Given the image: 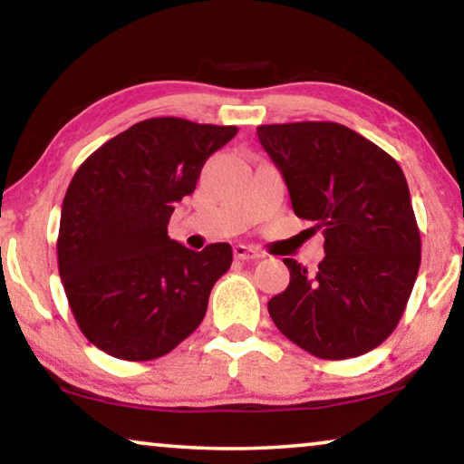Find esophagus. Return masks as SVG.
<instances>
[{
    "label": "esophagus",
    "instance_id": "esophagus-1",
    "mask_svg": "<svg viewBox=\"0 0 464 464\" xmlns=\"http://www.w3.org/2000/svg\"><path fill=\"white\" fill-rule=\"evenodd\" d=\"M233 254L237 260H258L262 256L258 250H254V247H247V246H235Z\"/></svg>",
    "mask_w": 464,
    "mask_h": 464
}]
</instances>
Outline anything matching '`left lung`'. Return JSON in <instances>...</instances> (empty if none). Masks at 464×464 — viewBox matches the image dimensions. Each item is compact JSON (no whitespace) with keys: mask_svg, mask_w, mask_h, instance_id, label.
Masks as SVG:
<instances>
[{"mask_svg":"<svg viewBox=\"0 0 464 464\" xmlns=\"http://www.w3.org/2000/svg\"><path fill=\"white\" fill-rule=\"evenodd\" d=\"M295 217L314 220L324 258L314 273L285 258L289 285L268 302L276 329L324 361L383 343L402 319L420 265L409 183L379 145L337 122L260 124Z\"/></svg>","mask_w":464,"mask_h":464,"instance_id":"obj_1","label":"left lung"}]
</instances>
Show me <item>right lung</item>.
<instances>
[{
  "label": "right lung",
  "instance_id": "right-lung-1",
  "mask_svg": "<svg viewBox=\"0 0 464 464\" xmlns=\"http://www.w3.org/2000/svg\"><path fill=\"white\" fill-rule=\"evenodd\" d=\"M237 127L148 119L93 151L62 204L58 271L82 335L121 361H154L202 323L231 268L229 244L193 252L169 237L175 204Z\"/></svg>",
  "mask_w": 464,
  "mask_h": 464
}]
</instances>
